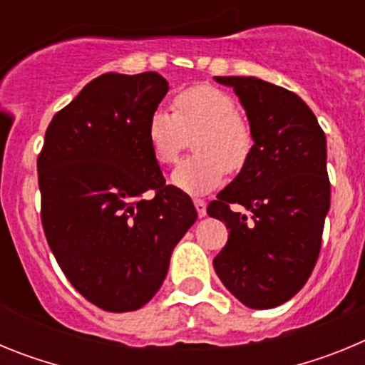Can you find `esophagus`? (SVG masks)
Returning a JSON list of instances; mask_svg holds the SVG:
<instances>
[{
  "label": "esophagus",
  "mask_w": 365,
  "mask_h": 365,
  "mask_svg": "<svg viewBox=\"0 0 365 365\" xmlns=\"http://www.w3.org/2000/svg\"><path fill=\"white\" fill-rule=\"evenodd\" d=\"M193 205H195V210H197L199 217H205L206 215V202L202 199H193Z\"/></svg>",
  "instance_id": "34e87169"
}]
</instances>
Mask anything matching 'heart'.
Wrapping results in <instances>:
<instances>
[{
	"instance_id": "b5f03b06",
	"label": "heart",
	"mask_w": 365,
	"mask_h": 365,
	"mask_svg": "<svg viewBox=\"0 0 365 365\" xmlns=\"http://www.w3.org/2000/svg\"><path fill=\"white\" fill-rule=\"evenodd\" d=\"M148 144L159 164L175 163L193 137L195 153L172 173V185L182 192L208 193L225 179V172H240L254 150L252 128L228 93L212 86H195L179 93L173 113L155 109L146 128Z\"/></svg>"
}]
</instances>
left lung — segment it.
Listing matches in <instances>:
<instances>
[{
	"instance_id": "left-lung-1",
	"label": "left lung",
	"mask_w": 365,
	"mask_h": 365,
	"mask_svg": "<svg viewBox=\"0 0 365 365\" xmlns=\"http://www.w3.org/2000/svg\"><path fill=\"white\" fill-rule=\"evenodd\" d=\"M234 89L254 133L247 166L208 205L230 230L214 257L228 291L250 309L289 302L307 283L331 206L327 140L296 93L254 76H215ZM241 204L248 220L230 208Z\"/></svg>"
}]
</instances>
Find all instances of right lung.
Instances as JSON below:
<instances>
[{
    "instance_id": "right-lung-1",
    "label": "right lung",
    "mask_w": 365,
    "mask_h": 365,
    "mask_svg": "<svg viewBox=\"0 0 365 365\" xmlns=\"http://www.w3.org/2000/svg\"><path fill=\"white\" fill-rule=\"evenodd\" d=\"M168 89L159 73L100 74L54 115L38 157L47 243L71 285L109 312L153 298L197 219L148 144Z\"/></svg>"
}]
</instances>
